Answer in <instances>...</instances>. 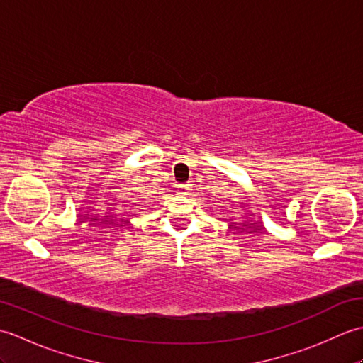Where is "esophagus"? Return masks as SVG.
<instances>
[{
	"mask_svg": "<svg viewBox=\"0 0 363 363\" xmlns=\"http://www.w3.org/2000/svg\"><path fill=\"white\" fill-rule=\"evenodd\" d=\"M182 190H189V186H186V184H182V186H179Z\"/></svg>",
	"mask_w": 363,
	"mask_h": 363,
	"instance_id": "1",
	"label": "esophagus"
}]
</instances>
